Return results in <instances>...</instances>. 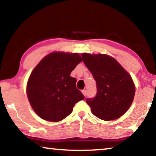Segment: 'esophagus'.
Listing matches in <instances>:
<instances>
[{
    "instance_id": "esophagus-1",
    "label": "esophagus",
    "mask_w": 156,
    "mask_h": 156,
    "mask_svg": "<svg viewBox=\"0 0 156 156\" xmlns=\"http://www.w3.org/2000/svg\"><path fill=\"white\" fill-rule=\"evenodd\" d=\"M82 93H83V94L84 95V96H87V91L85 90V89H83V90H82Z\"/></svg>"
}]
</instances>
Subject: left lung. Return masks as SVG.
Returning a JSON list of instances; mask_svg holds the SVG:
<instances>
[{
    "label": "left lung",
    "instance_id": "1",
    "mask_svg": "<svg viewBox=\"0 0 156 156\" xmlns=\"http://www.w3.org/2000/svg\"><path fill=\"white\" fill-rule=\"evenodd\" d=\"M82 57L96 81V97L86 100L92 113L102 120L118 119L129 109L135 96L131 75L107 54L83 53Z\"/></svg>",
    "mask_w": 156,
    "mask_h": 156
}]
</instances>
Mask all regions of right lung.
Masks as SVG:
<instances>
[{
	"label": "right lung",
	"mask_w": 156,
	"mask_h": 156,
	"mask_svg": "<svg viewBox=\"0 0 156 156\" xmlns=\"http://www.w3.org/2000/svg\"><path fill=\"white\" fill-rule=\"evenodd\" d=\"M81 61L78 53L55 51L42 59L31 73L27 95L33 110L49 122H59L71 114L84 97L76 88L71 73Z\"/></svg>",
	"instance_id": "obj_1"
}]
</instances>
